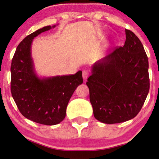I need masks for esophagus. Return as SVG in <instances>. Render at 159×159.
I'll return each mask as SVG.
<instances>
[{
  "instance_id": "34e87169",
  "label": "esophagus",
  "mask_w": 159,
  "mask_h": 159,
  "mask_svg": "<svg viewBox=\"0 0 159 159\" xmlns=\"http://www.w3.org/2000/svg\"><path fill=\"white\" fill-rule=\"evenodd\" d=\"M89 75V70H83L82 76H83V79H84V80H86L87 78H88Z\"/></svg>"
}]
</instances>
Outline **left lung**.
I'll return each mask as SVG.
<instances>
[{"instance_id":"left-lung-1","label":"left lung","mask_w":159,"mask_h":159,"mask_svg":"<svg viewBox=\"0 0 159 159\" xmlns=\"http://www.w3.org/2000/svg\"><path fill=\"white\" fill-rule=\"evenodd\" d=\"M123 47H115L93 66L86 85L93 115L106 124L123 122L139 113L150 89L148 60L143 46L125 30Z\"/></svg>"}]
</instances>
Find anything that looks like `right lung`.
Wrapping results in <instances>:
<instances>
[{
  "label": "right lung",
  "instance_id": "1",
  "mask_svg": "<svg viewBox=\"0 0 159 159\" xmlns=\"http://www.w3.org/2000/svg\"><path fill=\"white\" fill-rule=\"evenodd\" d=\"M55 27V26H53ZM50 26L26 36L18 45L11 66V91L21 115L37 123L54 125L64 120L70 97L83 83L82 72L40 79L33 70L32 39Z\"/></svg>",
  "mask_w": 159,
  "mask_h": 159
}]
</instances>
